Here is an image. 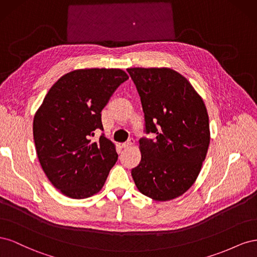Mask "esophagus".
I'll list each match as a JSON object with an SVG mask.
<instances>
[{
    "mask_svg": "<svg viewBox=\"0 0 257 257\" xmlns=\"http://www.w3.org/2000/svg\"><path fill=\"white\" fill-rule=\"evenodd\" d=\"M134 143H135L134 138H130L127 142H125V143H123V144H122V147H123V148H127V147L133 146V145H134Z\"/></svg>",
    "mask_w": 257,
    "mask_h": 257,
    "instance_id": "esophagus-1",
    "label": "esophagus"
}]
</instances>
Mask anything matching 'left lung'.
Wrapping results in <instances>:
<instances>
[{"label":"left lung","instance_id":"obj_1","mask_svg":"<svg viewBox=\"0 0 257 257\" xmlns=\"http://www.w3.org/2000/svg\"><path fill=\"white\" fill-rule=\"evenodd\" d=\"M141 96L146 134L142 160L132 169L139 192L154 200L181 196L199 175L210 143L204 100L188 79L172 68H127Z\"/></svg>","mask_w":257,"mask_h":257}]
</instances>
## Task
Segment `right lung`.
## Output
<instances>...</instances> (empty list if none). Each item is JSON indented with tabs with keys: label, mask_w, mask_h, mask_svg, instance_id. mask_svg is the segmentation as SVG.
<instances>
[{
	"label": "right lung",
	"mask_w": 257,
	"mask_h": 257,
	"mask_svg": "<svg viewBox=\"0 0 257 257\" xmlns=\"http://www.w3.org/2000/svg\"><path fill=\"white\" fill-rule=\"evenodd\" d=\"M128 79L119 68H85L54 83L33 121L36 153L44 173L64 195L82 199L98 193L118 160L104 134L102 110L113 92Z\"/></svg>",
	"instance_id": "add662e5"
}]
</instances>
